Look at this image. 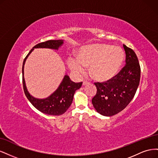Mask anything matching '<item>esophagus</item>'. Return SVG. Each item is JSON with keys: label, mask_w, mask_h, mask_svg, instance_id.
Here are the masks:
<instances>
[{"label": "esophagus", "mask_w": 158, "mask_h": 158, "mask_svg": "<svg viewBox=\"0 0 158 158\" xmlns=\"http://www.w3.org/2000/svg\"><path fill=\"white\" fill-rule=\"evenodd\" d=\"M88 84H89V82H88L87 81H83V83H82V85H88Z\"/></svg>", "instance_id": "1"}]
</instances>
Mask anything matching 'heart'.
<instances>
[{
    "label": "heart",
    "instance_id": "obj_1",
    "mask_svg": "<svg viewBox=\"0 0 158 158\" xmlns=\"http://www.w3.org/2000/svg\"><path fill=\"white\" fill-rule=\"evenodd\" d=\"M125 59V52L121 47L105 44H94L79 49L77 58L67 60L70 70L76 76L84 74L89 66V74L99 82H106L115 76Z\"/></svg>",
    "mask_w": 158,
    "mask_h": 158
}]
</instances>
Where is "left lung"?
Here are the masks:
<instances>
[{
  "label": "left lung",
  "instance_id": "8db88e82",
  "mask_svg": "<svg viewBox=\"0 0 158 158\" xmlns=\"http://www.w3.org/2000/svg\"><path fill=\"white\" fill-rule=\"evenodd\" d=\"M126 65L113 78L94 83L97 93L92 99L94 107L102 115L111 117L121 112L131 102L139 85L140 66L136 53L123 45Z\"/></svg>",
  "mask_w": 158,
  "mask_h": 158
}]
</instances>
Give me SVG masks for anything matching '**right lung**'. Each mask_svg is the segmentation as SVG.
<instances>
[{
  "label": "right lung",
  "instance_id": "1",
  "mask_svg": "<svg viewBox=\"0 0 158 158\" xmlns=\"http://www.w3.org/2000/svg\"><path fill=\"white\" fill-rule=\"evenodd\" d=\"M64 44V40H49L40 43L35 45L27 54L23 60L22 66L23 87L26 96L30 103L40 111L49 115H60L64 113L71 106L73 101L75 92L82 86V82L75 83L71 81L70 77L65 74L59 87L49 97L44 99L36 98L29 93L27 89L24 79V64L27 57L34 49L45 48L59 50Z\"/></svg>",
  "mask_w": 158,
  "mask_h": 158
}]
</instances>
